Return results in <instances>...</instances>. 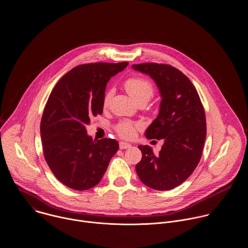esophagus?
Segmentation results:
<instances>
[{
    "label": "esophagus",
    "instance_id": "1",
    "mask_svg": "<svg viewBox=\"0 0 248 248\" xmlns=\"http://www.w3.org/2000/svg\"><path fill=\"white\" fill-rule=\"evenodd\" d=\"M131 145L129 143H126V142H120V149L124 150V149H128L130 148Z\"/></svg>",
    "mask_w": 248,
    "mask_h": 248
}]
</instances>
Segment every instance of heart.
Here are the masks:
<instances>
[{
	"label": "heart",
	"instance_id": "obj_1",
	"mask_svg": "<svg viewBox=\"0 0 248 248\" xmlns=\"http://www.w3.org/2000/svg\"><path fill=\"white\" fill-rule=\"evenodd\" d=\"M124 89L127 93L133 98L137 103L139 102H148L154 95V87L152 82L145 78L141 77H131L124 81ZM112 96V92L106 93L103 105L107 106L110 98ZM137 124L129 123V122H122L120 123L116 129L118 133L124 138H131L135 133V127Z\"/></svg>",
	"mask_w": 248,
	"mask_h": 248
}]
</instances>
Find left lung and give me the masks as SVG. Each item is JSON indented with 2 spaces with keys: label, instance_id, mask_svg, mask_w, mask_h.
I'll return each mask as SVG.
<instances>
[{
  "label": "left lung",
  "instance_id": "1",
  "mask_svg": "<svg viewBox=\"0 0 248 248\" xmlns=\"http://www.w3.org/2000/svg\"><path fill=\"white\" fill-rule=\"evenodd\" d=\"M149 75L158 88L161 101L156 119L147 128L148 139H163L158 155L139 145L141 160L136 164L139 179L158 191L182 184L196 170L206 137L204 109L192 81L178 69L157 63L134 64Z\"/></svg>",
  "mask_w": 248,
  "mask_h": 248
}]
</instances>
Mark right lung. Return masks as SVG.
Instances as JSON below:
<instances>
[{
  "mask_svg": "<svg viewBox=\"0 0 248 248\" xmlns=\"http://www.w3.org/2000/svg\"><path fill=\"white\" fill-rule=\"evenodd\" d=\"M127 65H78L58 80L47 99L41 121L45 158L54 176L73 190L96 186L119 149L115 139L93 140L86 125L102 114L107 82Z\"/></svg>",
  "mask_w": 248,
  "mask_h": 248,
  "instance_id": "obj_1",
  "label": "right lung"
}]
</instances>
